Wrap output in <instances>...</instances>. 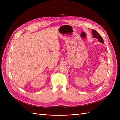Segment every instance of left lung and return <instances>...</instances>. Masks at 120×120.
Listing matches in <instances>:
<instances>
[{
    "label": "left lung",
    "instance_id": "left-lung-1",
    "mask_svg": "<svg viewBox=\"0 0 120 120\" xmlns=\"http://www.w3.org/2000/svg\"><path fill=\"white\" fill-rule=\"evenodd\" d=\"M92 33H93V37L94 38H96V39H98L99 41V42H100L104 44L103 38L101 36L100 34H99L98 32H96L95 30L92 29Z\"/></svg>",
    "mask_w": 120,
    "mask_h": 120
}]
</instances>
